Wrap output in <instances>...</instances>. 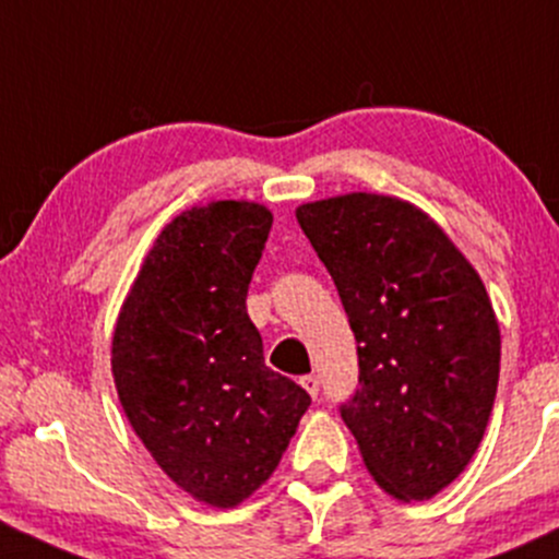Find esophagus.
I'll use <instances>...</instances> for the list:
<instances>
[{
  "label": "esophagus",
  "instance_id": "1",
  "mask_svg": "<svg viewBox=\"0 0 559 559\" xmlns=\"http://www.w3.org/2000/svg\"><path fill=\"white\" fill-rule=\"evenodd\" d=\"M299 384H302V388L308 390V395H312V397H318V392H321V379H318L316 373H308V377H302V379H299Z\"/></svg>",
  "mask_w": 559,
  "mask_h": 559
}]
</instances>
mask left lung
<instances>
[{
	"label": "left lung",
	"mask_w": 559,
	"mask_h": 559,
	"mask_svg": "<svg viewBox=\"0 0 559 559\" xmlns=\"http://www.w3.org/2000/svg\"><path fill=\"white\" fill-rule=\"evenodd\" d=\"M358 342L340 414L388 493L421 501L475 456L499 384L501 336L480 275L425 212L349 193L297 210Z\"/></svg>",
	"instance_id": "obj_1"
}]
</instances>
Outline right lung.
Returning a JSON list of instances; mask_svg holds the SVG:
<instances>
[{
  "label": "right lung",
  "mask_w": 559,
  "mask_h": 559,
  "mask_svg": "<svg viewBox=\"0 0 559 559\" xmlns=\"http://www.w3.org/2000/svg\"><path fill=\"white\" fill-rule=\"evenodd\" d=\"M273 214L212 201L175 217L145 257L114 331L127 419L171 480L236 507L273 475L310 395L267 369L247 292Z\"/></svg>",
  "instance_id": "right-lung-1"
}]
</instances>
